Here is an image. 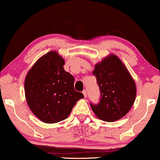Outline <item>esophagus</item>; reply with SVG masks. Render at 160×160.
<instances>
[{"label": "esophagus", "instance_id": "34e87169", "mask_svg": "<svg viewBox=\"0 0 160 160\" xmlns=\"http://www.w3.org/2000/svg\"><path fill=\"white\" fill-rule=\"evenodd\" d=\"M82 93H83V95H84L85 98L87 97V91H86V90H84V91H82Z\"/></svg>", "mask_w": 160, "mask_h": 160}]
</instances>
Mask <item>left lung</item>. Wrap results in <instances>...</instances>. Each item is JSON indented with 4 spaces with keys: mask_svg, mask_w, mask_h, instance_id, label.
<instances>
[{
    "mask_svg": "<svg viewBox=\"0 0 160 160\" xmlns=\"http://www.w3.org/2000/svg\"><path fill=\"white\" fill-rule=\"evenodd\" d=\"M93 75L100 90L99 102H91L98 118L107 122L120 120L135 102L136 88L129 72L115 55H110L95 66Z\"/></svg>",
    "mask_w": 160,
    "mask_h": 160,
    "instance_id": "left-lung-1",
    "label": "left lung"
}]
</instances>
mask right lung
<instances>
[{"mask_svg": "<svg viewBox=\"0 0 160 160\" xmlns=\"http://www.w3.org/2000/svg\"><path fill=\"white\" fill-rule=\"evenodd\" d=\"M64 60L56 51L40 58L24 81L29 107L38 119L56 123L69 115L76 102L84 97L74 88V77L64 69Z\"/></svg>", "mask_w": 160, "mask_h": 160, "instance_id": "obj_1", "label": "right lung"}]
</instances>
